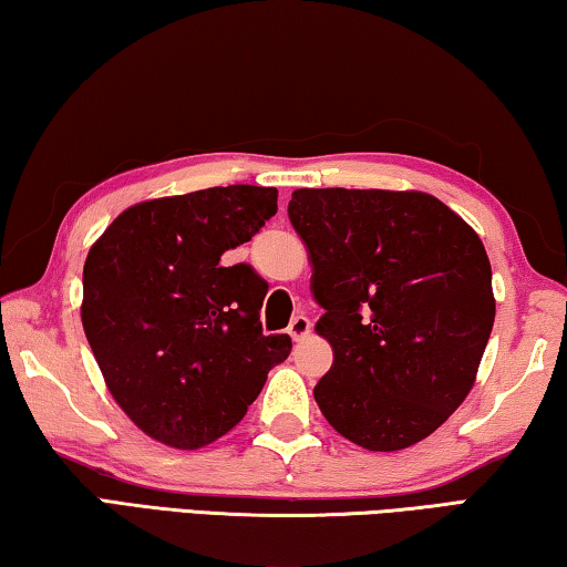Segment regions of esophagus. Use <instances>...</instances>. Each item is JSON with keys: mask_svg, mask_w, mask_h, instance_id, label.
I'll return each instance as SVG.
<instances>
[{"mask_svg": "<svg viewBox=\"0 0 567 567\" xmlns=\"http://www.w3.org/2000/svg\"><path fill=\"white\" fill-rule=\"evenodd\" d=\"M287 332H290V338L295 342H300L312 332V322H310V318H305V315H295V318L290 320V328H287Z\"/></svg>", "mask_w": 567, "mask_h": 567, "instance_id": "34e87169", "label": "esophagus"}]
</instances>
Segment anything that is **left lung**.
<instances>
[{
    "mask_svg": "<svg viewBox=\"0 0 567 567\" xmlns=\"http://www.w3.org/2000/svg\"><path fill=\"white\" fill-rule=\"evenodd\" d=\"M287 215L334 350L315 385L322 415L375 453L420 443L467 398L491 340L483 243L425 192L295 189Z\"/></svg>",
    "mask_w": 567,
    "mask_h": 567,
    "instance_id": "8db88e82",
    "label": "left lung"
}]
</instances>
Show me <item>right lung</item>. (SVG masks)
<instances>
[{
  "mask_svg": "<svg viewBox=\"0 0 567 567\" xmlns=\"http://www.w3.org/2000/svg\"><path fill=\"white\" fill-rule=\"evenodd\" d=\"M275 213V187H209L124 209L92 245L84 334L112 398L159 443L223 437L290 354V334H262L260 275L223 262Z\"/></svg>",
  "mask_w": 567,
  "mask_h": 567,
  "instance_id": "right-lung-1",
  "label": "right lung"
}]
</instances>
